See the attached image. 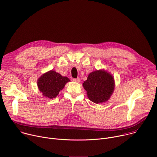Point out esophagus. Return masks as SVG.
<instances>
[{"mask_svg":"<svg viewBox=\"0 0 157 157\" xmlns=\"http://www.w3.org/2000/svg\"><path fill=\"white\" fill-rule=\"evenodd\" d=\"M73 80L75 82H80V79L79 78H73Z\"/></svg>","mask_w":157,"mask_h":157,"instance_id":"esophagus-1","label":"esophagus"}]
</instances>
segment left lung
Instances as JSON below:
<instances>
[{
    "label": "left lung",
    "instance_id": "1",
    "mask_svg": "<svg viewBox=\"0 0 157 157\" xmlns=\"http://www.w3.org/2000/svg\"><path fill=\"white\" fill-rule=\"evenodd\" d=\"M90 100L96 104L108 101L115 87L113 76L104 71L91 73L82 84Z\"/></svg>",
    "mask_w": 157,
    "mask_h": 157
}]
</instances>
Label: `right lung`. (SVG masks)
<instances>
[{
    "label": "right lung",
    "instance_id": "obj_1",
    "mask_svg": "<svg viewBox=\"0 0 157 157\" xmlns=\"http://www.w3.org/2000/svg\"><path fill=\"white\" fill-rule=\"evenodd\" d=\"M69 81L67 77L62 76L52 70L42 75L38 79L37 86L42 95L52 99L59 94V91Z\"/></svg>",
    "mask_w": 157,
    "mask_h": 157
}]
</instances>
